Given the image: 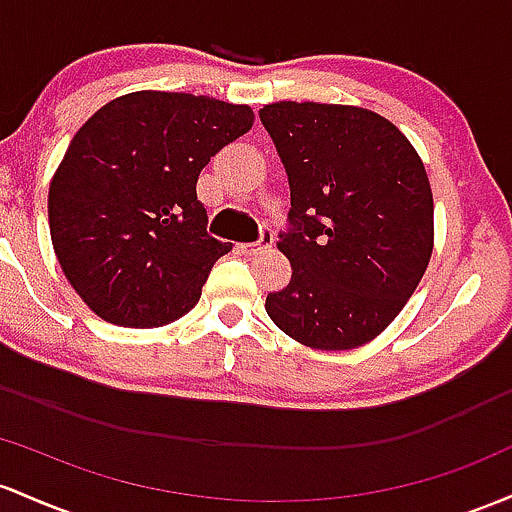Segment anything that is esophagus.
I'll list each match as a JSON object with an SVG mask.
<instances>
[{
    "instance_id": "esophagus-1",
    "label": "esophagus",
    "mask_w": 512,
    "mask_h": 512,
    "mask_svg": "<svg viewBox=\"0 0 512 512\" xmlns=\"http://www.w3.org/2000/svg\"><path fill=\"white\" fill-rule=\"evenodd\" d=\"M271 246H273V234L271 232H263L261 234V241H258V244H239V251H241V254L254 256V254H258V251L271 249Z\"/></svg>"
}]
</instances>
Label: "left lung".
Masks as SVG:
<instances>
[{"label":"left lung","mask_w":512,"mask_h":512,"mask_svg":"<svg viewBox=\"0 0 512 512\" xmlns=\"http://www.w3.org/2000/svg\"><path fill=\"white\" fill-rule=\"evenodd\" d=\"M290 181L278 249L290 285L266 297L273 324L314 350L375 341L433 254V191L392 120L360 106L278 101L258 111Z\"/></svg>","instance_id":"1"}]
</instances>
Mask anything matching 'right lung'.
I'll list each match as a JSON object with an SVG mask.
<instances>
[{"mask_svg": "<svg viewBox=\"0 0 512 512\" xmlns=\"http://www.w3.org/2000/svg\"><path fill=\"white\" fill-rule=\"evenodd\" d=\"M251 125L246 103L132 91L77 130L50 181L48 222L62 273L96 317L154 329L198 304L232 244L208 234L195 183Z\"/></svg>", "mask_w": 512, "mask_h": 512, "instance_id": "1", "label": "right lung"}]
</instances>
